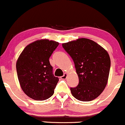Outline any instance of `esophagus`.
<instances>
[{"mask_svg":"<svg viewBox=\"0 0 125 125\" xmlns=\"http://www.w3.org/2000/svg\"><path fill=\"white\" fill-rule=\"evenodd\" d=\"M67 73H65L64 74V75L62 76L61 77V79H65L67 78Z\"/></svg>","mask_w":125,"mask_h":125,"instance_id":"1","label":"esophagus"}]
</instances>
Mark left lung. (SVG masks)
<instances>
[{
  "label": "left lung",
  "mask_w": 125,
  "mask_h": 125,
  "mask_svg": "<svg viewBox=\"0 0 125 125\" xmlns=\"http://www.w3.org/2000/svg\"><path fill=\"white\" fill-rule=\"evenodd\" d=\"M74 61L79 84L70 88L74 97L88 102L97 98L108 82L111 60L107 51L91 40L81 38L62 43Z\"/></svg>",
  "instance_id": "1"
}]
</instances>
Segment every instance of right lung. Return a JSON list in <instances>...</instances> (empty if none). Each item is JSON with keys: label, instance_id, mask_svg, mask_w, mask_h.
Here are the masks:
<instances>
[{"label": "right lung", "instance_id": "1", "mask_svg": "<svg viewBox=\"0 0 125 125\" xmlns=\"http://www.w3.org/2000/svg\"><path fill=\"white\" fill-rule=\"evenodd\" d=\"M58 45L47 39L35 41L24 49L17 61L20 87L32 99L44 101L53 94L59 79L54 76L49 59Z\"/></svg>", "mask_w": 125, "mask_h": 125}]
</instances>
